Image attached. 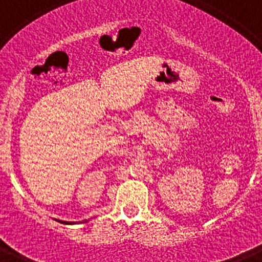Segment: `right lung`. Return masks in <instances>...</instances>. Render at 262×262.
Returning <instances> with one entry per match:
<instances>
[{
  "label": "right lung",
  "instance_id": "add662e5",
  "mask_svg": "<svg viewBox=\"0 0 262 262\" xmlns=\"http://www.w3.org/2000/svg\"><path fill=\"white\" fill-rule=\"evenodd\" d=\"M57 222H60V223H62V224H73V223H75V222H73V223H71V222L68 223V222H62V221H57ZM85 222H86V221H85ZM82 223H84V222H82Z\"/></svg>",
  "mask_w": 262,
  "mask_h": 262
}]
</instances>
